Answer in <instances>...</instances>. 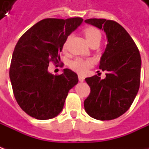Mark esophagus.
<instances>
[{
	"instance_id": "obj_1",
	"label": "esophagus",
	"mask_w": 149,
	"mask_h": 149,
	"mask_svg": "<svg viewBox=\"0 0 149 149\" xmlns=\"http://www.w3.org/2000/svg\"><path fill=\"white\" fill-rule=\"evenodd\" d=\"M79 80L80 82H83L84 80V77L83 75H79Z\"/></svg>"
}]
</instances>
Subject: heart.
Here are the masks:
<instances>
[{
  "instance_id": "heart-1",
  "label": "heart",
  "mask_w": 149,
  "mask_h": 149,
  "mask_svg": "<svg viewBox=\"0 0 149 149\" xmlns=\"http://www.w3.org/2000/svg\"><path fill=\"white\" fill-rule=\"evenodd\" d=\"M84 33L89 45L94 41L101 40V33L99 30H97L95 27L89 26V27L85 28L84 30ZM70 65L74 70H75L79 74H84L92 65V61L89 60H84L81 58H77L75 60H72Z\"/></svg>"
}]
</instances>
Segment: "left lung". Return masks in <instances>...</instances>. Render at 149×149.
Wrapping results in <instances>:
<instances>
[{
	"instance_id": "1",
	"label": "left lung",
	"mask_w": 149,
	"mask_h": 149,
	"mask_svg": "<svg viewBox=\"0 0 149 149\" xmlns=\"http://www.w3.org/2000/svg\"><path fill=\"white\" fill-rule=\"evenodd\" d=\"M84 22L104 31L108 40L100 62V69L106 72V77L101 79L94 75L85 79L90 94L84 102V109L95 119H114L129 109L138 94L139 50L129 33L116 21L94 18Z\"/></svg>"
}]
</instances>
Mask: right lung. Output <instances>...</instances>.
I'll use <instances>...</instances> for the list:
<instances>
[{
  "instance_id": "1",
  "label": "right lung",
  "mask_w": 149,
  "mask_h": 149,
  "mask_svg": "<svg viewBox=\"0 0 149 149\" xmlns=\"http://www.w3.org/2000/svg\"><path fill=\"white\" fill-rule=\"evenodd\" d=\"M82 22L80 17L44 19L18 40L9 74L15 98L28 115L45 120L62 111L70 89L79 81L78 75L70 69L54 75L48 66L49 61L59 63L67 38Z\"/></svg>"
}]
</instances>
